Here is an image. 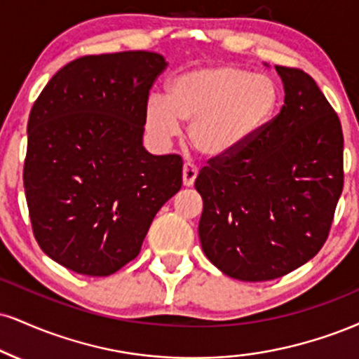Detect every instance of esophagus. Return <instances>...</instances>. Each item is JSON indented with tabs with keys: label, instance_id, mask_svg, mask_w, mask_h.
<instances>
[{
	"label": "esophagus",
	"instance_id": "obj_1",
	"mask_svg": "<svg viewBox=\"0 0 359 359\" xmlns=\"http://www.w3.org/2000/svg\"><path fill=\"white\" fill-rule=\"evenodd\" d=\"M197 167L194 165V163L187 162L184 163V168H182V182L185 187H191L196 182V177H197Z\"/></svg>",
	"mask_w": 359,
	"mask_h": 359
}]
</instances>
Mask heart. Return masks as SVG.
Returning <instances> with one entry per match:
<instances>
[{
  "label": "heart",
  "instance_id": "1",
  "mask_svg": "<svg viewBox=\"0 0 359 359\" xmlns=\"http://www.w3.org/2000/svg\"><path fill=\"white\" fill-rule=\"evenodd\" d=\"M276 81L243 67L198 68L177 75L168 85L167 100L152 97L145 109L147 130L167 142L191 123L192 145L209 158H226L243 150L279 107Z\"/></svg>",
  "mask_w": 359,
  "mask_h": 359
}]
</instances>
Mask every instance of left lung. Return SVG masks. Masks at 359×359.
Masks as SVG:
<instances>
[{"instance_id":"obj_1","label":"left lung","mask_w":359,"mask_h":359,"mask_svg":"<svg viewBox=\"0 0 359 359\" xmlns=\"http://www.w3.org/2000/svg\"><path fill=\"white\" fill-rule=\"evenodd\" d=\"M276 72L286 93L279 114L243 150L209 158L196 179L202 249L248 283L278 279L316 256L344 184L338 114L308 73Z\"/></svg>"}]
</instances>
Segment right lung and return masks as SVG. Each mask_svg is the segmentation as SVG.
I'll list each match as a JSON object with an SVG mask.
<instances>
[{"mask_svg":"<svg viewBox=\"0 0 359 359\" xmlns=\"http://www.w3.org/2000/svg\"><path fill=\"white\" fill-rule=\"evenodd\" d=\"M162 55L120 51L65 65L33 103L23 184L34 239L76 274L135 259L155 214L182 187V158L142 145Z\"/></svg>","mask_w":359,"mask_h":359,"instance_id":"add662e5","label":"right lung"}]
</instances>
